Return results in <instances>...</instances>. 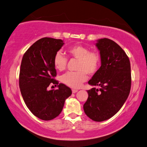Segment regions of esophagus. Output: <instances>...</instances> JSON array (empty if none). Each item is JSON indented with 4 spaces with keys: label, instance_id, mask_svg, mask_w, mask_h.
I'll use <instances>...</instances> for the list:
<instances>
[{
    "label": "esophagus",
    "instance_id": "esophagus-1",
    "mask_svg": "<svg viewBox=\"0 0 147 147\" xmlns=\"http://www.w3.org/2000/svg\"><path fill=\"white\" fill-rule=\"evenodd\" d=\"M72 92H73V93H75L78 92V89H72Z\"/></svg>",
    "mask_w": 147,
    "mask_h": 147
}]
</instances>
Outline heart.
<instances>
[{"instance_id": "obj_1", "label": "heart", "mask_w": 147, "mask_h": 147, "mask_svg": "<svg viewBox=\"0 0 147 147\" xmlns=\"http://www.w3.org/2000/svg\"><path fill=\"white\" fill-rule=\"evenodd\" d=\"M68 55L78 59L76 72H68L61 77L65 85L72 88H78L88 79L89 75H93L100 65V55L96 51H90L89 47L82 45H74L67 50ZM67 59L61 53H57L54 58V66L56 70L63 71L66 68Z\"/></svg>"}]
</instances>
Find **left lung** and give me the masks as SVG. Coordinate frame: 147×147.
Wrapping results in <instances>:
<instances>
[{
	"instance_id": "obj_1",
	"label": "left lung",
	"mask_w": 147,
	"mask_h": 147,
	"mask_svg": "<svg viewBox=\"0 0 147 147\" xmlns=\"http://www.w3.org/2000/svg\"><path fill=\"white\" fill-rule=\"evenodd\" d=\"M101 66L88 82L100 86L88 91L84 104L86 115L96 122L106 121L118 112L129 95L131 88L130 62L123 49L108 38L97 40Z\"/></svg>"
}]
</instances>
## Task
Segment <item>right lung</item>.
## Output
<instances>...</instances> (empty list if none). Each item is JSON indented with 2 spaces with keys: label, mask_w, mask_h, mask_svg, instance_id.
Segmentation results:
<instances>
[{
  "label": "right lung",
  "mask_w": 147,
  "mask_h": 147,
  "mask_svg": "<svg viewBox=\"0 0 147 147\" xmlns=\"http://www.w3.org/2000/svg\"><path fill=\"white\" fill-rule=\"evenodd\" d=\"M63 41L43 38L32 45L24 54L19 73V88L26 106L35 116L50 121L58 116L71 89L54 79L56 71L54 58ZM59 89L49 91L50 84Z\"/></svg>",
  "instance_id": "obj_1"
}]
</instances>
